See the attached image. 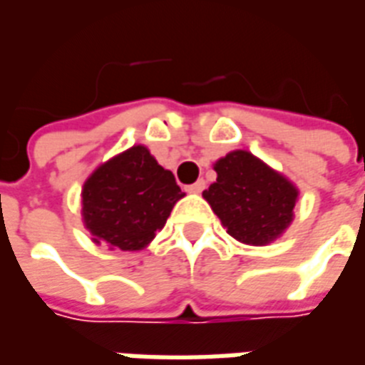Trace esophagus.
<instances>
[{
    "mask_svg": "<svg viewBox=\"0 0 365 365\" xmlns=\"http://www.w3.org/2000/svg\"><path fill=\"white\" fill-rule=\"evenodd\" d=\"M185 190L190 191V193H201V191L205 190V182L203 180H199V182L191 183V185H187Z\"/></svg>",
    "mask_w": 365,
    "mask_h": 365,
    "instance_id": "obj_1",
    "label": "esophagus"
}]
</instances>
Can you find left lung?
<instances>
[{"label": "left lung", "instance_id": "1", "mask_svg": "<svg viewBox=\"0 0 365 365\" xmlns=\"http://www.w3.org/2000/svg\"><path fill=\"white\" fill-rule=\"evenodd\" d=\"M217 182L203 197L238 242L269 245L293 221L299 191L293 183L246 150L215 162Z\"/></svg>", "mask_w": 365, "mask_h": 365}]
</instances>
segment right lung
Wrapping results in <instances>:
<instances>
[{"instance_id":"add662e5","label":"right lung","mask_w":365,"mask_h":365,"mask_svg":"<svg viewBox=\"0 0 365 365\" xmlns=\"http://www.w3.org/2000/svg\"><path fill=\"white\" fill-rule=\"evenodd\" d=\"M185 193L146 146H133L97 168L82 190V217L96 245L143 250Z\"/></svg>"}]
</instances>
